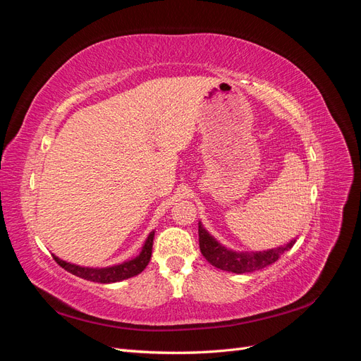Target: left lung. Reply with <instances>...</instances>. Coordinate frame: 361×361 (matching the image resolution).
<instances>
[{
    "mask_svg": "<svg viewBox=\"0 0 361 361\" xmlns=\"http://www.w3.org/2000/svg\"><path fill=\"white\" fill-rule=\"evenodd\" d=\"M199 244L202 255L211 265L223 271L235 272V274H244V272H253L274 264L285 251L293 247L295 239H292L286 245L268 251H259V253H236V251L227 250L221 244H218L199 223Z\"/></svg>",
    "mask_w": 361,
    "mask_h": 361,
    "instance_id": "obj_1",
    "label": "left lung"
}]
</instances>
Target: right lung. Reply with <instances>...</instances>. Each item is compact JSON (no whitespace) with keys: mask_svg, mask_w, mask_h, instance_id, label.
<instances>
[{"mask_svg":"<svg viewBox=\"0 0 361 361\" xmlns=\"http://www.w3.org/2000/svg\"><path fill=\"white\" fill-rule=\"evenodd\" d=\"M154 235H155V232H152L147 236L143 248H141V253L137 257L126 260V262H123V264H118V265H114V267L87 268V267L69 264V262H64V260L59 259L57 256H54V259H56V262L61 268H64L68 272H71V274H73L76 277H81L84 280H90V281H96V283H116V281L126 280V279H130V277L140 274V272L147 267L149 260L152 257Z\"/></svg>","mask_w":361,"mask_h":361,"instance_id":"1","label":"right lung"}]
</instances>
